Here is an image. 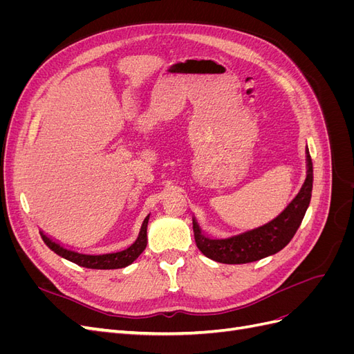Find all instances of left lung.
<instances>
[{
  "instance_id": "obj_1",
  "label": "left lung",
  "mask_w": 354,
  "mask_h": 354,
  "mask_svg": "<svg viewBox=\"0 0 354 354\" xmlns=\"http://www.w3.org/2000/svg\"><path fill=\"white\" fill-rule=\"evenodd\" d=\"M313 189V162L307 149V177L301 190L292 202L277 216L261 227L245 232L229 239H211L202 234L194 220V234L199 251L208 259L226 263L243 264L261 260L264 257L279 252L294 238L301 224Z\"/></svg>"
}]
</instances>
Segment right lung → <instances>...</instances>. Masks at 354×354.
<instances>
[{
  "instance_id": "add662e5",
  "label": "right lung",
  "mask_w": 354,
  "mask_h": 354,
  "mask_svg": "<svg viewBox=\"0 0 354 354\" xmlns=\"http://www.w3.org/2000/svg\"><path fill=\"white\" fill-rule=\"evenodd\" d=\"M147 223H149V216L145 218L140 233H138V238L131 246H128V248L124 251L111 252V254H100V255L80 254V252L63 248V246H60L59 243L46 236L44 233H41V238L51 251H55L57 255L63 257V259H66L81 267H87V269H121V267L131 264L137 257L145 251L146 243H147V233H146Z\"/></svg>"
}]
</instances>
